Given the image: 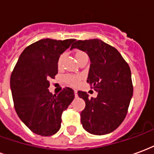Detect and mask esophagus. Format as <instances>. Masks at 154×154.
<instances>
[{
    "instance_id": "obj_1",
    "label": "esophagus",
    "mask_w": 154,
    "mask_h": 154,
    "mask_svg": "<svg viewBox=\"0 0 154 154\" xmlns=\"http://www.w3.org/2000/svg\"><path fill=\"white\" fill-rule=\"evenodd\" d=\"M74 94H75V97H77V91L76 90L74 91Z\"/></svg>"
}]
</instances>
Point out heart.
Returning a JSON list of instances; mask_svg holds the SVG:
<instances>
[{
    "mask_svg": "<svg viewBox=\"0 0 154 154\" xmlns=\"http://www.w3.org/2000/svg\"><path fill=\"white\" fill-rule=\"evenodd\" d=\"M83 56H87V54H85L84 52H82V51H78L75 54V57L77 58V60H78L80 57H83ZM64 58V54H61L59 57H58V60H57V65L60 67L62 63H63V61ZM65 81L66 82L70 85H73V86H76L77 84L79 83L80 82V77L77 76V75H72V74H68L65 77Z\"/></svg>",
    "mask_w": 154,
    "mask_h": 154,
    "instance_id": "b5f03b06",
    "label": "heart"
}]
</instances>
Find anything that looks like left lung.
Returning <instances> with one entry per match:
<instances>
[{
  "label": "left lung",
  "mask_w": 154,
  "mask_h": 154,
  "mask_svg": "<svg viewBox=\"0 0 154 154\" xmlns=\"http://www.w3.org/2000/svg\"><path fill=\"white\" fill-rule=\"evenodd\" d=\"M72 48L87 53L91 60L87 82L98 92L89 98L86 91H78L86 107L81 112L84 129L103 135L116 129L125 118L133 96L129 66L116 48L100 39L77 40Z\"/></svg>",
  "instance_id": "1"
}]
</instances>
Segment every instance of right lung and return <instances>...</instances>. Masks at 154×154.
Listing matches in <instances>:
<instances>
[{
    "label": "right lung",
    "mask_w": 154,
    "mask_h": 154,
    "mask_svg": "<svg viewBox=\"0 0 154 154\" xmlns=\"http://www.w3.org/2000/svg\"><path fill=\"white\" fill-rule=\"evenodd\" d=\"M75 39L44 38L22 52L11 76L15 111L32 132L51 136L59 130L62 114L74 99V91L65 87L60 93L49 92L50 78L57 73V60Z\"/></svg>",
    "instance_id": "add662e5"
}]
</instances>
